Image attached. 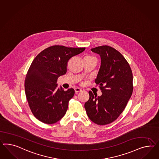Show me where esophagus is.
Returning <instances> with one entry per match:
<instances>
[{
  "mask_svg": "<svg viewBox=\"0 0 159 159\" xmlns=\"http://www.w3.org/2000/svg\"><path fill=\"white\" fill-rule=\"evenodd\" d=\"M75 93H78L79 92H80V91H82V89H80V88H75Z\"/></svg>",
  "mask_w": 159,
  "mask_h": 159,
  "instance_id": "obj_1",
  "label": "esophagus"
}]
</instances>
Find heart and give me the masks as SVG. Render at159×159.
I'll list each match as a JSON object with an SVG mask.
<instances>
[{"label":"heart","instance_id":"obj_1","mask_svg":"<svg viewBox=\"0 0 159 159\" xmlns=\"http://www.w3.org/2000/svg\"><path fill=\"white\" fill-rule=\"evenodd\" d=\"M93 58H95L94 57H93L91 56H86L84 58V59H93Z\"/></svg>","mask_w":159,"mask_h":159}]
</instances>
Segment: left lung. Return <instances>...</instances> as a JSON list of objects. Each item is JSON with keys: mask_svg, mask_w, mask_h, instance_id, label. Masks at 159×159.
<instances>
[{"mask_svg": "<svg viewBox=\"0 0 159 159\" xmlns=\"http://www.w3.org/2000/svg\"><path fill=\"white\" fill-rule=\"evenodd\" d=\"M99 54L101 63L95 80L102 92L101 96L89 92L84 104L89 119L98 125L111 123L123 112L133 91V76L128 62L120 52L108 46L91 48Z\"/></svg>", "mask_w": 159, "mask_h": 159, "instance_id": "obj_1", "label": "left lung"}]
</instances>
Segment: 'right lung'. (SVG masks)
Masks as SVG:
<instances>
[{
	"mask_svg": "<svg viewBox=\"0 0 159 159\" xmlns=\"http://www.w3.org/2000/svg\"><path fill=\"white\" fill-rule=\"evenodd\" d=\"M86 49L56 45L34 58L26 75V97L34 117L46 124H54L66 112L73 89L57 88V79L66 73L68 61Z\"/></svg>",
	"mask_w": 159,
	"mask_h": 159,
	"instance_id": "right-lung-1",
	"label": "right lung"
}]
</instances>
